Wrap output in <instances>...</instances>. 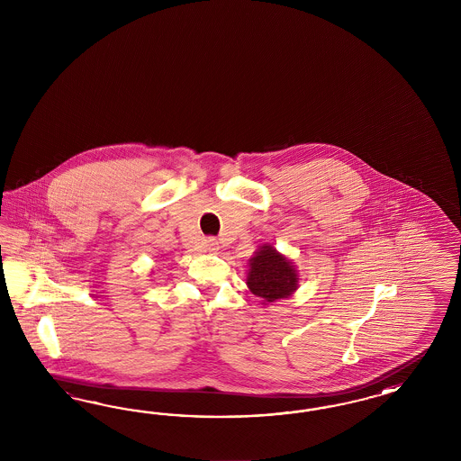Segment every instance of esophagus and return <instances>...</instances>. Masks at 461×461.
<instances>
[{"label":"esophagus","instance_id":"obj_1","mask_svg":"<svg viewBox=\"0 0 461 461\" xmlns=\"http://www.w3.org/2000/svg\"><path fill=\"white\" fill-rule=\"evenodd\" d=\"M204 249L208 251H216L220 249V243H218L214 238H208V240L204 241Z\"/></svg>","mask_w":461,"mask_h":461}]
</instances>
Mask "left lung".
<instances>
[{
  "label": "left lung",
  "mask_w": 461,
  "mask_h": 461,
  "mask_svg": "<svg viewBox=\"0 0 461 461\" xmlns=\"http://www.w3.org/2000/svg\"><path fill=\"white\" fill-rule=\"evenodd\" d=\"M247 285L251 294L260 297L264 306L274 304L297 291L299 272L289 257L282 255L274 245L264 243L249 260Z\"/></svg>",
  "instance_id": "8db88e82"
}]
</instances>
